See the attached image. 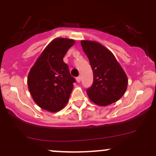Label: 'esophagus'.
<instances>
[{
	"label": "esophagus",
	"instance_id": "esophagus-1",
	"mask_svg": "<svg viewBox=\"0 0 156 156\" xmlns=\"http://www.w3.org/2000/svg\"><path fill=\"white\" fill-rule=\"evenodd\" d=\"M76 81H77V82L79 83L80 81H81V77H80V76L77 77V78H76Z\"/></svg>",
	"mask_w": 156,
	"mask_h": 156
}]
</instances>
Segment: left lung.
Wrapping results in <instances>:
<instances>
[{
  "label": "left lung",
  "mask_w": 156,
  "mask_h": 156,
  "mask_svg": "<svg viewBox=\"0 0 156 156\" xmlns=\"http://www.w3.org/2000/svg\"><path fill=\"white\" fill-rule=\"evenodd\" d=\"M81 47L93 70L94 82L87 90L90 100L106 106L119 100L125 93L127 77L110 50L101 44L81 41Z\"/></svg>",
  "instance_id": "8db88e82"
}]
</instances>
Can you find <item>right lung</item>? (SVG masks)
<instances>
[{"label": "right lung", "mask_w": 156, "mask_h": 156, "mask_svg": "<svg viewBox=\"0 0 156 156\" xmlns=\"http://www.w3.org/2000/svg\"><path fill=\"white\" fill-rule=\"evenodd\" d=\"M75 41L59 37L52 41L31 67L28 87L36 104L56 112L65 107L75 79L71 76L63 57Z\"/></svg>", "instance_id": "1"}]
</instances>
